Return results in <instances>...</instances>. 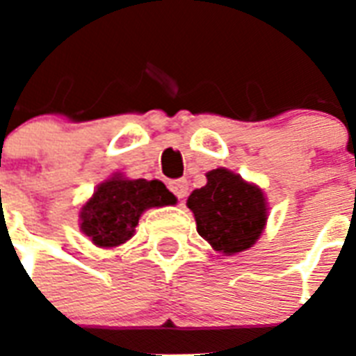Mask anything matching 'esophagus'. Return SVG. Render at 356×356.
Returning a JSON list of instances; mask_svg holds the SVG:
<instances>
[{"instance_id":"obj_1","label":"esophagus","mask_w":356,"mask_h":356,"mask_svg":"<svg viewBox=\"0 0 356 356\" xmlns=\"http://www.w3.org/2000/svg\"><path fill=\"white\" fill-rule=\"evenodd\" d=\"M170 190L177 195L179 200H184L188 195V181L186 179H177V181H170Z\"/></svg>"}]
</instances>
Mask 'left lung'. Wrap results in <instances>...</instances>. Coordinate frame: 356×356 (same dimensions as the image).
<instances>
[{"label":"left lung","instance_id":"8db88e82","mask_svg":"<svg viewBox=\"0 0 356 356\" xmlns=\"http://www.w3.org/2000/svg\"><path fill=\"white\" fill-rule=\"evenodd\" d=\"M197 233L225 257L253 248L268 222V201L260 186L227 168L207 173V184L186 201Z\"/></svg>","mask_w":356,"mask_h":356}]
</instances>
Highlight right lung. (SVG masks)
I'll return each mask as SVG.
<instances>
[{
    "instance_id": "1",
    "label": "right lung",
    "mask_w": 356,
    "mask_h": 356,
    "mask_svg": "<svg viewBox=\"0 0 356 356\" xmlns=\"http://www.w3.org/2000/svg\"><path fill=\"white\" fill-rule=\"evenodd\" d=\"M177 197L162 181L129 179L123 173L97 184L81 207L79 227L97 248H118L133 238L140 216L147 209L175 205Z\"/></svg>"
}]
</instances>
